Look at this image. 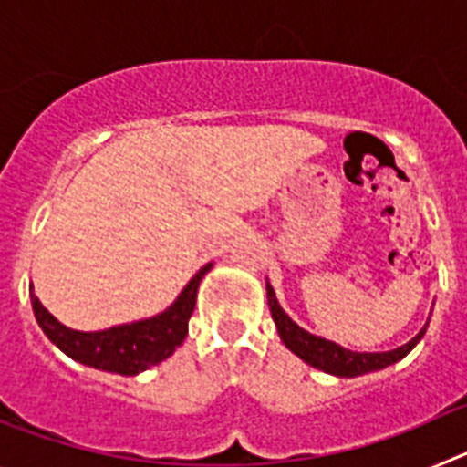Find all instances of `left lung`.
<instances>
[{
	"label": "left lung",
	"mask_w": 467,
	"mask_h": 467,
	"mask_svg": "<svg viewBox=\"0 0 467 467\" xmlns=\"http://www.w3.org/2000/svg\"><path fill=\"white\" fill-rule=\"evenodd\" d=\"M266 295H269L271 317H274L275 327H278L283 344L287 346L295 356H299L301 360L308 362L311 367L323 369V372L327 374H337V377H360V374L377 372V369L393 365V362L402 360V358L419 344L420 337L426 334V327H423L410 344H404L393 350H386V353H356V350H348L344 348V346L334 344V341L320 339L316 334L301 329L299 325L280 308L271 285H266Z\"/></svg>",
	"instance_id": "obj_1"
}]
</instances>
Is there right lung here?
Masks as SVG:
<instances>
[{"instance_id": "add662e5", "label": "right lung", "mask_w": 467, "mask_h": 467, "mask_svg": "<svg viewBox=\"0 0 467 467\" xmlns=\"http://www.w3.org/2000/svg\"><path fill=\"white\" fill-rule=\"evenodd\" d=\"M210 266L213 264L203 266L189 280L182 295L177 296V301L166 313L150 320H140V323L102 329V332H77V329L65 327L41 306V301L35 295H32V308L44 334L69 358L95 369L133 377L147 367L166 360L168 356H172V350L182 344L187 337L189 317L196 306L198 285Z\"/></svg>"}]
</instances>
